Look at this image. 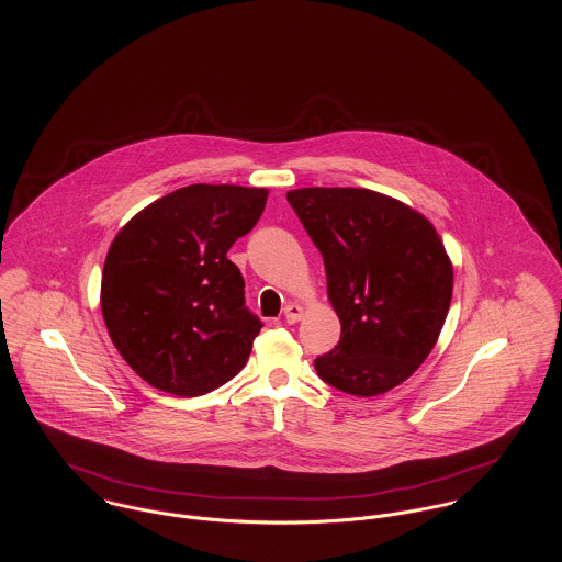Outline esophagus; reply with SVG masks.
I'll list each match as a JSON object with an SVG mask.
<instances>
[{"label":"esophagus","mask_w":562,"mask_h":562,"mask_svg":"<svg viewBox=\"0 0 562 562\" xmlns=\"http://www.w3.org/2000/svg\"><path fill=\"white\" fill-rule=\"evenodd\" d=\"M303 307L301 305H296V303H290L288 307H285V321L290 322V324H294V322L301 321L303 318Z\"/></svg>","instance_id":"1"}]
</instances>
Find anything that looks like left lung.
Listing matches in <instances>:
<instances>
[{"label": "left lung", "instance_id": "8db88e82", "mask_svg": "<svg viewBox=\"0 0 562 562\" xmlns=\"http://www.w3.org/2000/svg\"><path fill=\"white\" fill-rule=\"evenodd\" d=\"M318 246L339 344L316 359L322 381L372 398L404 383L435 348L452 301L454 268L432 223L366 188L288 192Z\"/></svg>", "mask_w": 562, "mask_h": 562}]
</instances>
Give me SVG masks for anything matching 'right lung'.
Masks as SVG:
<instances>
[{"label":"right lung","mask_w":562,"mask_h":562,"mask_svg":"<svg viewBox=\"0 0 562 562\" xmlns=\"http://www.w3.org/2000/svg\"><path fill=\"white\" fill-rule=\"evenodd\" d=\"M266 188L192 183L140 210L110 244L101 314L127 366L181 398L232 381L261 322L227 250L259 221Z\"/></svg>","instance_id":"obj_1"}]
</instances>
